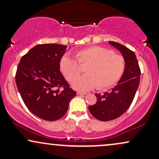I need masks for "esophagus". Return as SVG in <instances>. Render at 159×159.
Listing matches in <instances>:
<instances>
[{
    "label": "esophagus",
    "mask_w": 159,
    "mask_h": 159,
    "mask_svg": "<svg viewBox=\"0 0 159 159\" xmlns=\"http://www.w3.org/2000/svg\"><path fill=\"white\" fill-rule=\"evenodd\" d=\"M77 94L78 96H84V95H86L87 93H83V92H77Z\"/></svg>",
    "instance_id": "esophagus-1"
}]
</instances>
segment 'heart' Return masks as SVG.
Masks as SVG:
<instances>
[{
    "label": "heart",
    "mask_w": 159,
    "mask_h": 159,
    "mask_svg": "<svg viewBox=\"0 0 159 159\" xmlns=\"http://www.w3.org/2000/svg\"><path fill=\"white\" fill-rule=\"evenodd\" d=\"M75 57L81 66H87L86 75L80 76L81 70L72 57L64 55L59 63L61 73L72 87L78 90H89L97 86L99 90H107L120 81L125 67L124 57L114 51L104 47L90 46L75 52Z\"/></svg>",
    "instance_id": "heart-1"
}]
</instances>
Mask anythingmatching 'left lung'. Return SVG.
<instances>
[{
	"label": "left lung",
	"instance_id": "8db88e82",
	"mask_svg": "<svg viewBox=\"0 0 159 159\" xmlns=\"http://www.w3.org/2000/svg\"><path fill=\"white\" fill-rule=\"evenodd\" d=\"M109 43L122 54L125 61L124 72L117 84L110 92L103 95L95 94L97 102L89 106V111L95 118L101 121H110L121 116L132 104L138 88L140 69L134 52L127 47L109 41Z\"/></svg>",
	"mask_w": 159,
	"mask_h": 159
}]
</instances>
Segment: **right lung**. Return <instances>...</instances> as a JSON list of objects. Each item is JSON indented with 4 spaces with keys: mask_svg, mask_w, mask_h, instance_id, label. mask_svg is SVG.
Wrapping results in <instances>:
<instances>
[{
    "mask_svg": "<svg viewBox=\"0 0 159 159\" xmlns=\"http://www.w3.org/2000/svg\"><path fill=\"white\" fill-rule=\"evenodd\" d=\"M66 48L59 44L36 45L21 57L16 71V85L25 105L48 121L64 116L69 102L76 96L60 71V61Z\"/></svg>",
    "mask_w": 159,
    "mask_h": 159,
    "instance_id": "obj_1",
    "label": "right lung"
}]
</instances>
